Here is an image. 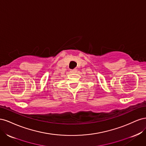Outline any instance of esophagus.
<instances>
[{
	"label": "esophagus",
	"mask_w": 146,
	"mask_h": 146,
	"mask_svg": "<svg viewBox=\"0 0 146 146\" xmlns=\"http://www.w3.org/2000/svg\"><path fill=\"white\" fill-rule=\"evenodd\" d=\"M77 71V70L76 69H70V72L71 73H76Z\"/></svg>",
	"instance_id": "34e87169"
}]
</instances>
